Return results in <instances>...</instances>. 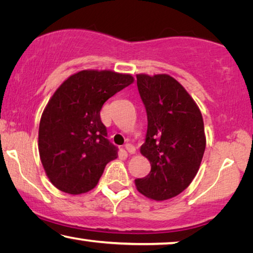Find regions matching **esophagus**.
Returning <instances> with one entry per match:
<instances>
[{"label": "esophagus", "instance_id": "34e87169", "mask_svg": "<svg viewBox=\"0 0 253 253\" xmlns=\"http://www.w3.org/2000/svg\"><path fill=\"white\" fill-rule=\"evenodd\" d=\"M125 150L127 151L128 153H130V154L135 153V151H136V149H135V146L133 144H130V143H127V144H125Z\"/></svg>", "mask_w": 253, "mask_h": 253}]
</instances>
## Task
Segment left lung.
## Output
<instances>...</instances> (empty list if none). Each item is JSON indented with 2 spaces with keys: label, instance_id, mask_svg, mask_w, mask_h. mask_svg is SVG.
I'll use <instances>...</instances> for the list:
<instances>
[{
  "label": "left lung",
  "instance_id": "8db88e82",
  "mask_svg": "<svg viewBox=\"0 0 253 253\" xmlns=\"http://www.w3.org/2000/svg\"><path fill=\"white\" fill-rule=\"evenodd\" d=\"M137 88L148 116L141 153L151 171L135 179L138 192L157 201L176 197L197 175L206 150L203 119L186 89L169 75L139 74Z\"/></svg>",
  "mask_w": 253,
  "mask_h": 253
}]
</instances>
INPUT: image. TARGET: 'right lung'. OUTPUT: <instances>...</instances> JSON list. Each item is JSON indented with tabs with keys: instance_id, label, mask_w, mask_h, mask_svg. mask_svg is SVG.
<instances>
[{
	"instance_id": "add662e5",
	"label": "right lung",
	"mask_w": 253,
	"mask_h": 253,
	"mask_svg": "<svg viewBox=\"0 0 253 253\" xmlns=\"http://www.w3.org/2000/svg\"><path fill=\"white\" fill-rule=\"evenodd\" d=\"M134 82L111 70H82L55 90L44 109L39 151L48 179L69 194L96 186L118 148L107 138L100 111L105 101Z\"/></svg>"
}]
</instances>
